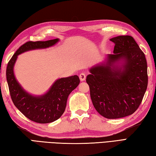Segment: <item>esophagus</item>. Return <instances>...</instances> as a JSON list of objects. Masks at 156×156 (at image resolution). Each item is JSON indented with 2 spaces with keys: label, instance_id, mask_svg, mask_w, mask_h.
Returning <instances> with one entry per match:
<instances>
[{
  "label": "esophagus",
  "instance_id": "1",
  "mask_svg": "<svg viewBox=\"0 0 156 156\" xmlns=\"http://www.w3.org/2000/svg\"><path fill=\"white\" fill-rule=\"evenodd\" d=\"M86 74H85V73H81L80 75H79V79H80V80L81 81H83L86 80Z\"/></svg>",
  "mask_w": 156,
  "mask_h": 156
}]
</instances>
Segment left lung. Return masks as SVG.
Returning <instances> with one entry per match:
<instances>
[{
  "instance_id": "obj_1",
  "label": "left lung",
  "mask_w": 156,
  "mask_h": 156,
  "mask_svg": "<svg viewBox=\"0 0 156 156\" xmlns=\"http://www.w3.org/2000/svg\"><path fill=\"white\" fill-rule=\"evenodd\" d=\"M113 54L90 69L86 82L98 113L107 119L122 118L139 108L148 83L147 64L144 53L128 35L110 39Z\"/></svg>"
}]
</instances>
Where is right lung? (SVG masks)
Instances as JSON below:
<instances>
[{
    "label": "right lung",
    "mask_w": 156,
    "mask_h": 156,
    "mask_svg": "<svg viewBox=\"0 0 156 156\" xmlns=\"http://www.w3.org/2000/svg\"><path fill=\"white\" fill-rule=\"evenodd\" d=\"M59 39L46 41H28L22 45L8 62L6 75L11 98L14 105L24 115L34 122L47 124L59 119L66 108L69 95L79 84L77 75L58 79L42 96H32L23 89L14 75L13 67L17 55L37 49H45L56 44Z\"/></svg>",
    "instance_id": "right-lung-1"
}]
</instances>
